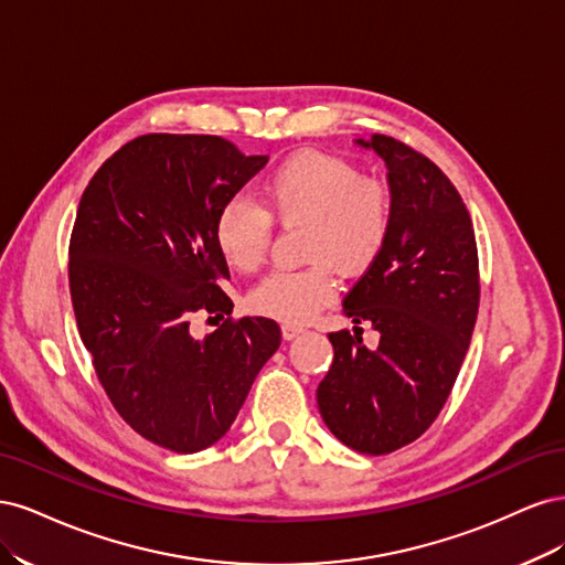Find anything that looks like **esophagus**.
<instances>
[{"instance_id":"1","label":"esophagus","mask_w":565,"mask_h":565,"mask_svg":"<svg viewBox=\"0 0 565 565\" xmlns=\"http://www.w3.org/2000/svg\"><path fill=\"white\" fill-rule=\"evenodd\" d=\"M306 330L301 328V324H289V322H285L282 324V339H287V341H292V339H297L299 334H303Z\"/></svg>"}]
</instances>
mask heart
<instances>
[{"mask_svg":"<svg viewBox=\"0 0 565 565\" xmlns=\"http://www.w3.org/2000/svg\"><path fill=\"white\" fill-rule=\"evenodd\" d=\"M258 204L233 198L214 221V245L233 270L252 273L266 259L270 221L306 226L301 270H280L256 285L247 306L259 316L303 324L337 297L339 268L363 276L382 256L393 224L386 181L363 177L353 162L299 152L280 162L259 185Z\"/></svg>","mask_w":565,"mask_h":565,"instance_id":"1","label":"heart"}]
</instances>
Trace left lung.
Returning a JSON list of instances; mask_svg holds the SVG:
<instances>
[{
  "label": "left lung",
  "mask_w": 565,
  "mask_h": 565,
  "mask_svg": "<svg viewBox=\"0 0 565 565\" xmlns=\"http://www.w3.org/2000/svg\"><path fill=\"white\" fill-rule=\"evenodd\" d=\"M355 143L386 162L393 224L344 313L372 322L380 347L370 351L349 330L330 332L332 367L316 396L344 446L388 455L429 429L455 386L481 297L478 249L467 204L429 158L384 134Z\"/></svg>",
  "instance_id": "left-lung-1"
}]
</instances>
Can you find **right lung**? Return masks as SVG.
<instances>
[{
	"label": "right lung",
	"instance_id": "add662e5",
	"mask_svg": "<svg viewBox=\"0 0 565 565\" xmlns=\"http://www.w3.org/2000/svg\"><path fill=\"white\" fill-rule=\"evenodd\" d=\"M266 162L221 136L146 134L82 193L67 264L79 337L119 417L160 448L191 455L224 438L280 347L270 318L191 334L195 313H233L214 221Z\"/></svg>",
	"mask_w": 565,
	"mask_h": 565
}]
</instances>
